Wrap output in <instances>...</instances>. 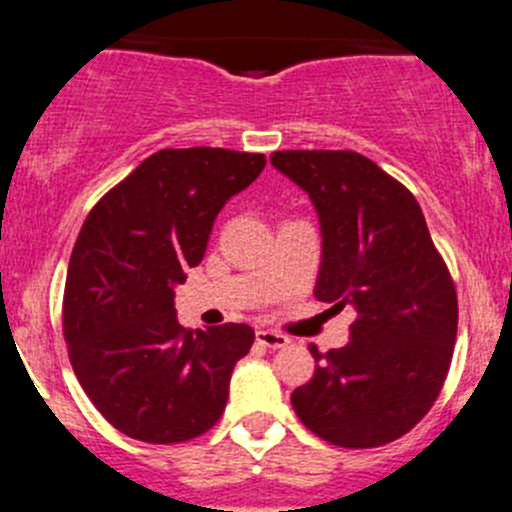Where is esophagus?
<instances>
[{
  "mask_svg": "<svg viewBox=\"0 0 512 512\" xmlns=\"http://www.w3.org/2000/svg\"><path fill=\"white\" fill-rule=\"evenodd\" d=\"M257 344H262L265 349H282L287 347L289 339L285 334L272 332V329H260V332H257Z\"/></svg>",
  "mask_w": 512,
  "mask_h": 512,
  "instance_id": "1",
  "label": "esophagus"
}]
</instances>
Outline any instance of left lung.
<instances>
[{
	"mask_svg": "<svg viewBox=\"0 0 512 512\" xmlns=\"http://www.w3.org/2000/svg\"><path fill=\"white\" fill-rule=\"evenodd\" d=\"M270 163L312 200L322 230L314 297L354 309L349 344L319 354L292 391L299 421L342 448H374L436 401L458 329V299L416 198L354 151H277Z\"/></svg>",
	"mask_w": 512,
	"mask_h": 512,
	"instance_id": "obj_1",
	"label": "left lung"
}]
</instances>
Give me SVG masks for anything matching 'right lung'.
Here are the masks:
<instances>
[{"instance_id": "obj_1", "label": "right lung", "mask_w": 512, "mask_h": 512, "mask_svg": "<svg viewBox=\"0 0 512 512\" xmlns=\"http://www.w3.org/2000/svg\"><path fill=\"white\" fill-rule=\"evenodd\" d=\"M265 168L262 153L165 148L91 210L69 260L64 337L86 396L136 441L180 443L218 423L247 324L185 329L175 287L200 265L227 200Z\"/></svg>"}]
</instances>
